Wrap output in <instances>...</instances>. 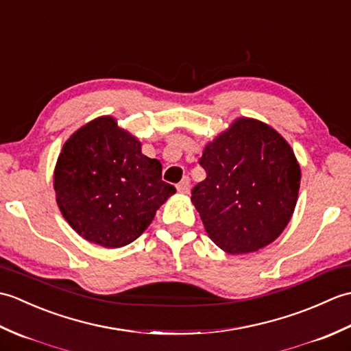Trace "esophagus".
I'll return each instance as SVG.
<instances>
[{
    "instance_id": "1",
    "label": "esophagus",
    "mask_w": 351,
    "mask_h": 351,
    "mask_svg": "<svg viewBox=\"0 0 351 351\" xmlns=\"http://www.w3.org/2000/svg\"><path fill=\"white\" fill-rule=\"evenodd\" d=\"M176 189L180 193H184V195H187V193H190V180L187 176L182 178V181L176 185Z\"/></svg>"
}]
</instances>
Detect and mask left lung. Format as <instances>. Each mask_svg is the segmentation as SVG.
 I'll return each instance as SVG.
<instances>
[{
  "instance_id": "obj_1",
  "label": "left lung",
  "mask_w": 351,
  "mask_h": 351,
  "mask_svg": "<svg viewBox=\"0 0 351 351\" xmlns=\"http://www.w3.org/2000/svg\"><path fill=\"white\" fill-rule=\"evenodd\" d=\"M206 178L191 190L211 240L230 255L256 252L287 228L300 189V166L278 131L241 117L204 149Z\"/></svg>"
}]
</instances>
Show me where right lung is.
Returning <instances> with one entry per match:
<instances>
[{
    "label": "right lung",
    "instance_id": "obj_1",
    "mask_svg": "<svg viewBox=\"0 0 351 351\" xmlns=\"http://www.w3.org/2000/svg\"><path fill=\"white\" fill-rule=\"evenodd\" d=\"M161 162L102 116L73 132L58 155L54 190L63 217L84 240L116 249L132 243L173 195Z\"/></svg>",
    "mask_w": 351,
    "mask_h": 351
}]
</instances>
